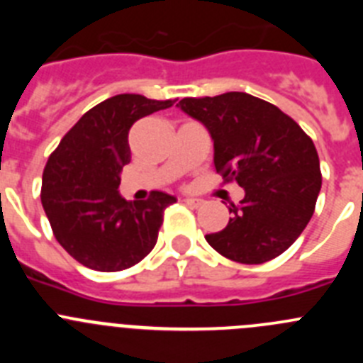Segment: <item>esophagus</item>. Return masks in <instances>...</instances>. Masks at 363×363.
I'll return each instance as SVG.
<instances>
[{
	"instance_id": "obj_1",
	"label": "esophagus",
	"mask_w": 363,
	"mask_h": 363,
	"mask_svg": "<svg viewBox=\"0 0 363 363\" xmlns=\"http://www.w3.org/2000/svg\"><path fill=\"white\" fill-rule=\"evenodd\" d=\"M184 201L189 207H198V205H201V200H198V198H184Z\"/></svg>"
}]
</instances>
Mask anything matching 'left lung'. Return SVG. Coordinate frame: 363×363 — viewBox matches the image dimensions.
Wrapping results in <instances>:
<instances>
[{"mask_svg": "<svg viewBox=\"0 0 363 363\" xmlns=\"http://www.w3.org/2000/svg\"><path fill=\"white\" fill-rule=\"evenodd\" d=\"M178 107L209 130L214 169L243 187L229 223L207 234L214 251L240 264H264L303 233L322 189L320 160L300 125L247 92L184 98Z\"/></svg>", "mask_w": 363, "mask_h": 363, "instance_id": "left-lung-1", "label": "left lung"}]
</instances>
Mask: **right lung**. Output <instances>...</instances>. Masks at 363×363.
I'll return each mask as SVG.
<instances>
[{
    "label": "right lung",
    "mask_w": 363,
    "mask_h": 363,
    "mask_svg": "<svg viewBox=\"0 0 363 363\" xmlns=\"http://www.w3.org/2000/svg\"><path fill=\"white\" fill-rule=\"evenodd\" d=\"M142 94H118L85 112L45 165L41 203L60 245L94 271L133 267L154 249L163 211L176 201L121 198V169L130 162L129 130L140 118L172 107Z\"/></svg>",
    "instance_id": "1"
}]
</instances>
